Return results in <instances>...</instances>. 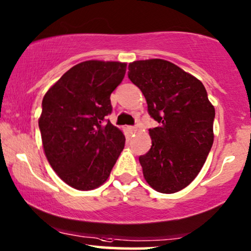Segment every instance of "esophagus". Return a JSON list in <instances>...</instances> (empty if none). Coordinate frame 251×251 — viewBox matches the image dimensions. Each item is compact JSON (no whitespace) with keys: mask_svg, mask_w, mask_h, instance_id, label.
Segmentation results:
<instances>
[{"mask_svg":"<svg viewBox=\"0 0 251 251\" xmlns=\"http://www.w3.org/2000/svg\"><path fill=\"white\" fill-rule=\"evenodd\" d=\"M128 129H129L130 132H136V130H137L136 126H128Z\"/></svg>","mask_w":251,"mask_h":251,"instance_id":"1","label":"esophagus"}]
</instances>
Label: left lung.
Segmentation results:
<instances>
[{
	"label": "left lung",
	"mask_w": 251,
	"mask_h": 251,
	"mask_svg": "<svg viewBox=\"0 0 251 251\" xmlns=\"http://www.w3.org/2000/svg\"><path fill=\"white\" fill-rule=\"evenodd\" d=\"M128 69L159 123L149 130L151 149L139 157L143 175L159 193H177L195 180L212 148L214 107L203 83L172 62L135 61Z\"/></svg>",
	"instance_id": "left-lung-1"
}]
</instances>
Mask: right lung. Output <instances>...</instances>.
Masks as SVG:
<instances>
[{
    "mask_svg": "<svg viewBox=\"0 0 251 251\" xmlns=\"http://www.w3.org/2000/svg\"><path fill=\"white\" fill-rule=\"evenodd\" d=\"M126 63L90 60L78 63L45 94L39 118L42 146L51 168L77 190L105 183L125 148L123 132L105 118L110 94Z\"/></svg>",
    "mask_w": 251,
    "mask_h": 251,
    "instance_id": "obj_1",
    "label": "right lung"
}]
</instances>
